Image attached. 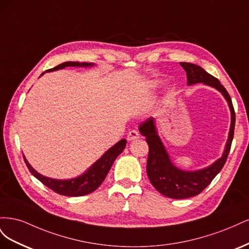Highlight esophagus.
Returning a JSON list of instances; mask_svg holds the SVG:
<instances>
[{"mask_svg": "<svg viewBox=\"0 0 249 249\" xmlns=\"http://www.w3.org/2000/svg\"><path fill=\"white\" fill-rule=\"evenodd\" d=\"M126 138H127V140H129V141H133L135 139H138L139 138V133L137 131L132 130L131 132L127 133Z\"/></svg>", "mask_w": 249, "mask_h": 249, "instance_id": "esophagus-1", "label": "esophagus"}]
</instances>
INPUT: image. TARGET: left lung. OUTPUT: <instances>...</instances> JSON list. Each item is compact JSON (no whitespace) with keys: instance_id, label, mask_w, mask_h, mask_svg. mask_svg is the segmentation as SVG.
Returning <instances> with one entry per match:
<instances>
[{"instance_id":"1","label":"left lung","mask_w":249,"mask_h":249,"mask_svg":"<svg viewBox=\"0 0 249 249\" xmlns=\"http://www.w3.org/2000/svg\"><path fill=\"white\" fill-rule=\"evenodd\" d=\"M179 64L186 71L188 85L191 86L197 83H202L221 92L225 101L228 102L231 111V127L227 144L219 159L206 168L191 171L180 169L172 163L158 134L154 117L148 118L139 125V132L142 136L145 137L149 148L146 172L150 183L161 194L175 199L188 198L199 194L220 172L228 159L236 122L235 110L232 107L231 96L219 80L201 69L199 65L188 62H180Z\"/></svg>"}]
</instances>
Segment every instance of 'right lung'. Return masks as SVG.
<instances>
[{
  "instance_id": "1",
  "label": "right lung",
  "mask_w": 249,
  "mask_h": 249,
  "mask_svg": "<svg viewBox=\"0 0 249 249\" xmlns=\"http://www.w3.org/2000/svg\"><path fill=\"white\" fill-rule=\"evenodd\" d=\"M69 66H76V67H91L94 66L93 63H86V62H64L62 64H59L54 69H51L46 71L47 72L55 71L58 70L65 69ZM44 72L41 73V76ZM126 144V140L122 139L119 140L116 144L110 147L106 153H105L99 160L93 163L83 175L70 178V179H57V178H51L48 177H44L40 173L37 172L24 156V160L29 168L30 172L40 182L49 187L50 189L55 191L58 194L64 195V196H83V195H87L95 191L97 188L101 186L104 182L105 178L107 177L108 172L112 166L113 162L115 161L116 158L124 152V149Z\"/></svg>"
}]
</instances>
